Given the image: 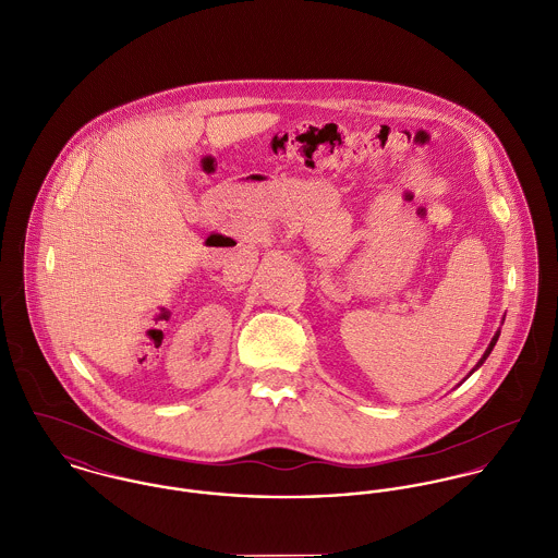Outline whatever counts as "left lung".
<instances>
[{"mask_svg": "<svg viewBox=\"0 0 558 558\" xmlns=\"http://www.w3.org/2000/svg\"><path fill=\"white\" fill-rule=\"evenodd\" d=\"M496 340H498V335L494 336V338H492V342H489V347H487V351H485V355H483V357H481V362H478V364H483V360H485V357H487V355H489V353H492V349H494V344H496Z\"/></svg>", "mask_w": 558, "mask_h": 558, "instance_id": "8db88e82", "label": "left lung"}]
</instances>
